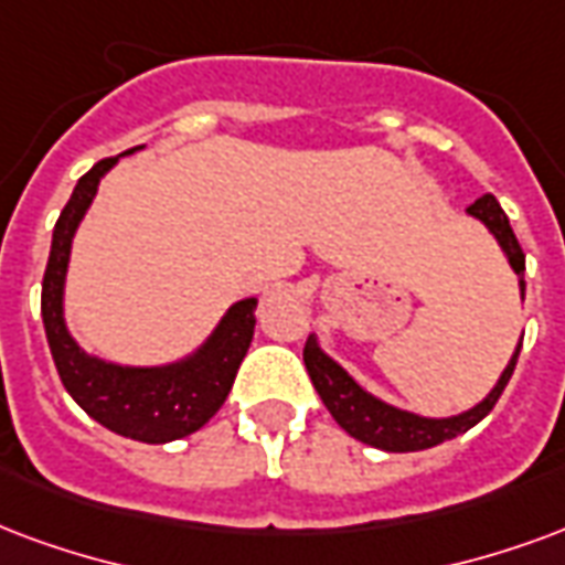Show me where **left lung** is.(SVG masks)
<instances>
[{
	"mask_svg": "<svg viewBox=\"0 0 565 565\" xmlns=\"http://www.w3.org/2000/svg\"><path fill=\"white\" fill-rule=\"evenodd\" d=\"M467 215L479 221L494 236L500 250H503L505 263L518 275V290H521V299H524V290H527V284H524V250L518 245L503 206L497 203L494 194H484V198L476 200L473 206H467ZM518 353H521V341H518L512 359L505 362L503 374L497 377L494 388L479 404H473L470 411L443 416V419L419 416V413L404 411V407H395V404L371 395L365 386H359L356 380L347 374V367L338 365L335 359L326 353L317 335H308L302 356L326 411L332 413V419L350 437H356L359 443H367L374 449H383V452H422V449H431L437 443H446L458 437V434L470 431L473 425H479L488 413L494 411L497 398L503 395L505 383L515 371Z\"/></svg>",
	"mask_w": 565,
	"mask_h": 565,
	"instance_id": "8db88e82",
	"label": "left lung"
}]
</instances>
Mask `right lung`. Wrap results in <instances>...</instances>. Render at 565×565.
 <instances>
[{
  "label": "right lung",
  "instance_id": "right-lung-1",
  "mask_svg": "<svg viewBox=\"0 0 565 565\" xmlns=\"http://www.w3.org/2000/svg\"><path fill=\"white\" fill-rule=\"evenodd\" d=\"M122 154L104 158L92 167L86 177H81L74 194L62 209L53 227V245H50L44 287H41V317L62 386L68 388L71 398L92 419L128 440L170 443L200 431L227 401L236 371L254 338L257 299L248 296L230 305L218 326L194 353L164 365H122L95 356L77 344V338L71 335L65 323V278H68L71 245L92 200L98 194L102 179L119 164Z\"/></svg>",
  "mask_w": 565,
  "mask_h": 565
}]
</instances>
